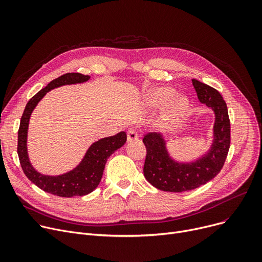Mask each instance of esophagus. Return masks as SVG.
<instances>
[{"label":"esophagus","instance_id":"esophagus-1","mask_svg":"<svg viewBox=\"0 0 262 262\" xmlns=\"http://www.w3.org/2000/svg\"><path fill=\"white\" fill-rule=\"evenodd\" d=\"M139 139V136L138 134H137V132L133 128H130L128 132H127V141L128 142H132V141H136Z\"/></svg>","mask_w":262,"mask_h":262}]
</instances>
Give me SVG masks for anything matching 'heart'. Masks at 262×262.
Instances as JSON below:
<instances>
[{
	"label": "heart",
	"instance_id": "1",
	"mask_svg": "<svg viewBox=\"0 0 262 262\" xmlns=\"http://www.w3.org/2000/svg\"><path fill=\"white\" fill-rule=\"evenodd\" d=\"M144 102L149 107H160L171 103L169 117L178 119L185 116L189 108V101L185 96H177V92L171 87H157L150 89L144 98Z\"/></svg>",
	"mask_w": 262,
	"mask_h": 262
}]
</instances>
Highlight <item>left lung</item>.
I'll return each mask as SVG.
<instances>
[{
  "label": "left lung",
  "mask_w": 262,
  "mask_h": 262,
  "mask_svg": "<svg viewBox=\"0 0 262 262\" xmlns=\"http://www.w3.org/2000/svg\"><path fill=\"white\" fill-rule=\"evenodd\" d=\"M198 98L214 115L209 148L195 159L178 160L171 155L168 140L161 133H149L143 138L146 158L143 173L155 188L167 192H184L199 188L216 176L227 157L230 145V122L222 95L212 87L192 79Z\"/></svg>",
  "instance_id": "8db88e82"
}]
</instances>
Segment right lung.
Instances as JSON below:
<instances>
[{
  "label": "right lung",
  "instance_id": "1",
  "mask_svg": "<svg viewBox=\"0 0 262 262\" xmlns=\"http://www.w3.org/2000/svg\"><path fill=\"white\" fill-rule=\"evenodd\" d=\"M90 78L89 75L80 73L63 74L52 80L46 88L41 89L25 106L18 132V155L20 163L26 177L48 193L61 198L84 196L91 193L101 183L107 159L126 142L127 137L125 132L95 141L88 147L77 166L58 175L40 173L32 164L27 149V137H29L30 119L38 103L49 91L55 88L82 84Z\"/></svg>",
  "mask_w": 262,
  "mask_h": 262
}]
</instances>
